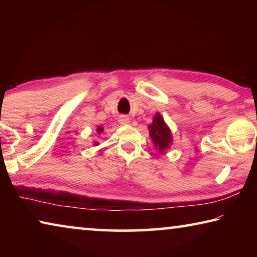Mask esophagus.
<instances>
[{"label":"esophagus","mask_w":257,"mask_h":257,"mask_svg":"<svg viewBox=\"0 0 257 257\" xmlns=\"http://www.w3.org/2000/svg\"><path fill=\"white\" fill-rule=\"evenodd\" d=\"M129 122H130V119H129L128 115L122 114V115L119 116V123L120 124H128Z\"/></svg>","instance_id":"34e87169"}]
</instances>
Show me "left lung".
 <instances>
[{
    "instance_id": "left-lung-1",
    "label": "left lung",
    "mask_w": 257,
    "mask_h": 257,
    "mask_svg": "<svg viewBox=\"0 0 257 257\" xmlns=\"http://www.w3.org/2000/svg\"><path fill=\"white\" fill-rule=\"evenodd\" d=\"M149 129L150 137L153 141L156 149H159L161 152L167 150L169 145L171 144L172 137L170 130L167 127V124L164 123V120L159 113L154 116L153 122L149 125Z\"/></svg>"
}]
</instances>
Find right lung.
Wrapping results in <instances>:
<instances>
[{"mask_svg": "<svg viewBox=\"0 0 257 257\" xmlns=\"http://www.w3.org/2000/svg\"><path fill=\"white\" fill-rule=\"evenodd\" d=\"M97 132H98V133H102V132H103V128L98 127V128H97Z\"/></svg>", "mask_w": 257, "mask_h": 257, "instance_id": "add662e5", "label": "right lung"}]
</instances>
